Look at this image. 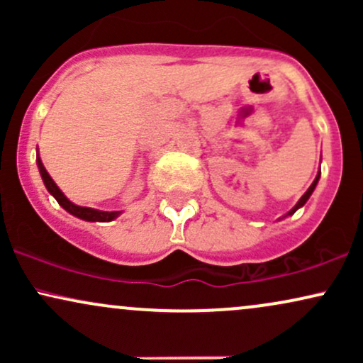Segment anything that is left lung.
Here are the masks:
<instances>
[{
	"label": "left lung",
	"instance_id": "obj_1",
	"mask_svg": "<svg viewBox=\"0 0 363 363\" xmlns=\"http://www.w3.org/2000/svg\"><path fill=\"white\" fill-rule=\"evenodd\" d=\"M319 177H320V172L318 174V176H315V179H314V182H312V184H311V187H309V189H307V191H306V194H303V196H302V198H301V199H298V203H297V205H295L294 208H291V210L289 211V213H286V216H289V215H294V213H295V211H297V210H298V208H302L303 205H306V203H307V199H309V198H311V194H312V193H314L315 186H318V182H319Z\"/></svg>",
	"mask_w": 363,
	"mask_h": 363
}]
</instances>
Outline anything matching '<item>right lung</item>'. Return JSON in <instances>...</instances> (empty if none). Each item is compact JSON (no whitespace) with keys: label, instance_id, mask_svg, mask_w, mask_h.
<instances>
[{"label":"right lung","instance_id":"add662e5","mask_svg":"<svg viewBox=\"0 0 363 363\" xmlns=\"http://www.w3.org/2000/svg\"><path fill=\"white\" fill-rule=\"evenodd\" d=\"M37 165H39L40 177H43L48 191L54 196V198H56V201L60 203V205L65 208L68 213H72L73 216H78V218H82V220H86V222H112V220L118 218V216L121 215V211H101V210H94V208L74 205V203L69 201V199L62 194V191L60 189V187L56 186V182L52 181V177L49 176L48 170H45V167L43 165V162H40L39 155H37Z\"/></svg>","mask_w":363,"mask_h":363}]
</instances>
